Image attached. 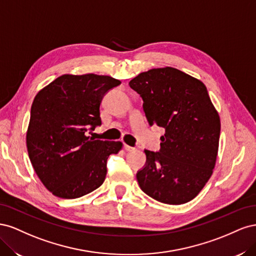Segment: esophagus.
<instances>
[{
	"instance_id": "34e87169",
	"label": "esophagus",
	"mask_w": 256,
	"mask_h": 256,
	"mask_svg": "<svg viewBox=\"0 0 256 256\" xmlns=\"http://www.w3.org/2000/svg\"><path fill=\"white\" fill-rule=\"evenodd\" d=\"M124 148H125V150H127V152H130V150H134V147H131V146H129L128 144H126V143H124Z\"/></svg>"
}]
</instances>
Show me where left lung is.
Listing matches in <instances>:
<instances>
[{
    "label": "left lung",
    "mask_w": 256,
    "mask_h": 256,
    "mask_svg": "<svg viewBox=\"0 0 256 256\" xmlns=\"http://www.w3.org/2000/svg\"><path fill=\"white\" fill-rule=\"evenodd\" d=\"M129 85L142 97L150 126L166 131L159 152L144 150L138 186L161 203L189 202L210 178L219 148L220 118L206 86L172 67L141 72Z\"/></svg>",
    "instance_id": "8db88e82"
}]
</instances>
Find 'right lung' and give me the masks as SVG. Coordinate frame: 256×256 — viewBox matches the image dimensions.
<instances>
[{
  "mask_svg": "<svg viewBox=\"0 0 256 256\" xmlns=\"http://www.w3.org/2000/svg\"><path fill=\"white\" fill-rule=\"evenodd\" d=\"M120 84L109 76L63 74L35 96L26 147L37 176L52 194L76 198L104 184L106 160L122 143L95 140L86 132L102 125V100Z\"/></svg>",
  "mask_w": 256,
  "mask_h": 256,
  "instance_id": "right-lung-1",
  "label": "right lung"
}]
</instances>
